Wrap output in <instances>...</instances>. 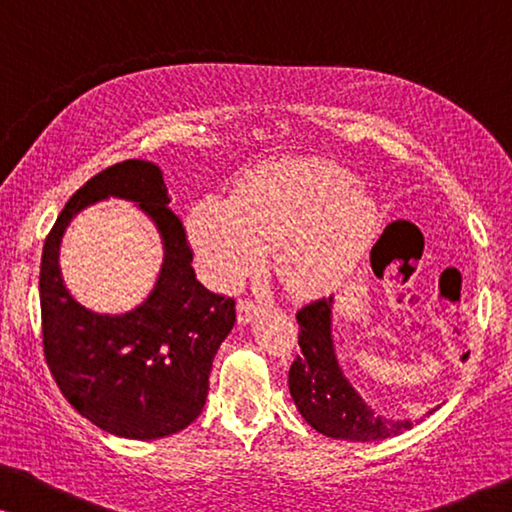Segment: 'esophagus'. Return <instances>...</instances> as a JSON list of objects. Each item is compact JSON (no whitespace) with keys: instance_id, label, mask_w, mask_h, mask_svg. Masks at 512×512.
<instances>
[{"instance_id":"34e87169","label":"esophagus","mask_w":512,"mask_h":512,"mask_svg":"<svg viewBox=\"0 0 512 512\" xmlns=\"http://www.w3.org/2000/svg\"><path fill=\"white\" fill-rule=\"evenodd\" d=\"M256 312H258V305L254 303V300L244 298L237 303V319H240L242 324H249V321L256 317Z\"/></svg>"}]
</instances>
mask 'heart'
<instances>
[{"label": "heart", "instance_id": "1", "mask_svg": "<svg viewBox=\"0 0 512 512\" xmlns=\"http://www.w3.org/2000/svg\"><path fill=\"white\" fill-rule=\"evenodd\" d=\"M377 226L356 179L326 160H275L244 174L230 198L207 195L186 228L202 275L226 289L277 249L275 272L293 296L338 284Z\"/></svg>", "mask_w": 512, "mask_h": 512}]
</instances>
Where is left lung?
I'll return each mask as SVG.
<instances>
[{"instance_id":"obj_1","label":"left lung","mask_w":512,"mask_h":512,"mask_svg":"<svg viewBox=\"0 0 512 512\" xmlns=\"http://www.w3.org/2000/svg\"><path fill=\"white\" fill-rule=\"evenodd\" d=\"M333 298H319L300 307V354L289 370L293 403L307 424L335 440H384L412 429L410 419H387L375 415L359 396L335 359L331 338Z\"/></svg>"}]
</instances>
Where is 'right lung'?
I'll return each mask as SVG.
<instances>
[{
    "label": "right lung",
    "mask_w": 512,
    "mask_h": 512,
    "mask_svg": "<svg viewBox=\"0 0 512 512\" xmlns=\"http://www.w3.org/2000/svg\"><path fill=\"white\" fill-rule=\"evenodd\" d=\"M109 194L137 201L159 226L166 247L152 296L118 318L76 304L57 265L71 216ZM170 202L158 165L123 160L69 198L41 254V338L48 370L74 410L121 438H165L198 419L216 349L235 326V298L212 293L195 279L193 249Z\"/></svg>",
    "instance_id": "1"
}]
</instances>
